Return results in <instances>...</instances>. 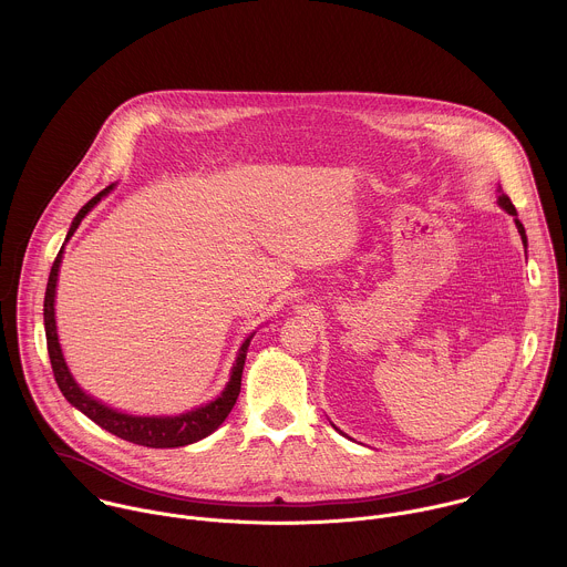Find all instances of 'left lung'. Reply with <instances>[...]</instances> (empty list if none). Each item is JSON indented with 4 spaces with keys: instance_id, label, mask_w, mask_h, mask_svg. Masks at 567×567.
Returning <instances> with one entry per match:
<instances>
[{
    "instance_id": "8db88e82",
    "label": "left lung",
    "mask_w": 567,
    "mask_h": 567,
    "mask_svg": "<svg viewBox=\"0 0 567 567\" xmlns=\"http://www.w3.org/2000/svg\"><path fill=\"white\" fill-rule=\"evenodd\" d=\"M499 205L511 214V216H517V212H515V205L511 203V198L506 196V194H502L499 196ZM515 225H517V231H519V236H522V243H524V246H526V231H524V225L519 223V220H515Z\"/></svg>"
}]
</instances>
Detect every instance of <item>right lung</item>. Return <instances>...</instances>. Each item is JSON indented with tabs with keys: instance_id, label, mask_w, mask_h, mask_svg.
Instances as JSON below:
<instances>
[{
	"instance_id": "1",
	"label": "right lung",
	"mask_w": 567,
	"mask_h": 567,
	"mask_svg": "<svg viewBox=\"0 0 567 567\" xmlns=\"http://www.w3.org/2000/svg\"><path fill=\"white\" fill-rule=\"evenodd\" d=\"M111 187L102 189L97 196H93L81 212L74 218L68 240L74 236V231L79 229L82 218L91 212V207L109 192ZM61 257H63V248L59 250L52 270H50V279H48V288H45V301H43V319H45V338H48V353H50V362H52V371H54V380L61 389V393L65 395V400L72 405H76L81 412H84L93 423H97L100 427L109 430L111 434L137 443V445H146V447H183L189 443H196L205 436H209L231 412V408L236 405V400L240 395V386H243V369L244 360H246V349L250 338L244 340L238 353V360L234 364L231 371V380L227 384V389L223 391V395L212 402V404L196 408L192 412L178 414V416H133V414H122L117 410H111L106 405L91 400L89 395H84L79 384L74 382V378L68 371L65 358L61 353V344H59V336H56V321H54V295H56V277H59V266H61Z\"/></svg>"
}]
</instances>
